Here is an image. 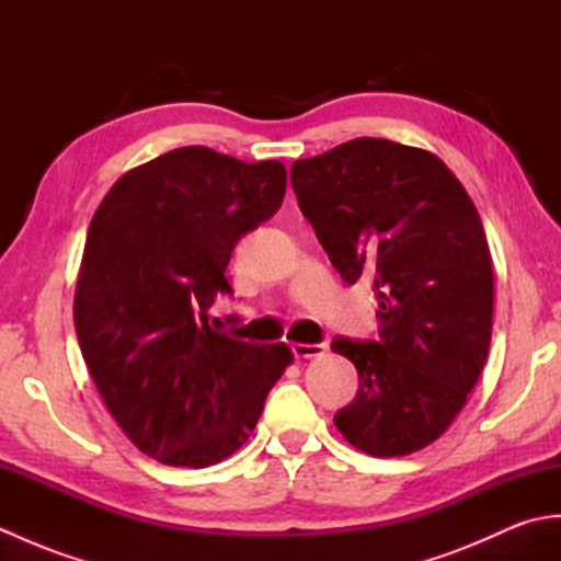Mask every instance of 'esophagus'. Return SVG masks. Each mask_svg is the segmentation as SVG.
<instances>
[{
    "instance_id": "obj_1",
    "label": "esophagus",
    "mask_w": 561,
    "mask_h": 561,
    "mask_svg": "<svg viewBox=\"0 0 561 561\" xmlns=\"http://www.w3.org/2000/svg\"><path fill=\"white\" fill-rule=\"evenodd\" d=\"M291 352L294 356H299V359H308V356H320L325 352V344L323 342H313V344H304V342H294L291 344Z\"/></svg>"
}]
</instances>
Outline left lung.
Masks as SVG:
<instances>
[{"mask_svg":"<svg viewBox=\"0 0 561 561\" xmlns=\"http://www.w3.org/2000/svg\"><path fill=\"white\" fill-rule=\"evenodd\" d=\"M304 217L347 284L371 279L374 340H332L359 390L335 424L354 448L396 458L446 432L492 340L494 272L480 214L424 149L359 137L294 161Z\"/></svg>","mask_w":561,"mask_h":561,"instance_id":"obj_1","label":"left lung"}]
</instances>
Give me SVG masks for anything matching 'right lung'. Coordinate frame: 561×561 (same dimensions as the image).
<instances>
[{
  "label": "right lung",
  "instance_id": "1",
  "mask_svg": "<svg viewBox=\"0 0 561 561\" xmlns=\"http://www.w3.org/2000/svg\"><path fill=\"white\" fill-rule=\"evenodd\" d=\"M284 190L279 161L181 147L125 173L93 214L75 294L79 347L115 422L159 462L229 458L294 359L284 342L233 340L207 316L217 294H233L236 243L274 217Z\"/></svg>",
  "mask_w": 561,
  "mask_h": 561
}]
</instances>
